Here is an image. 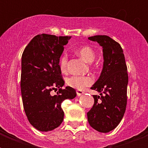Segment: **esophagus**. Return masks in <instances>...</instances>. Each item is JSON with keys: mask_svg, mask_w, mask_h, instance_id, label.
<instances>
[{"mask_svg": "<svg viewBox=\"0 0 148 148\" xmlns=\"http://www.w3.org/2000/svg\"><path fill=\"white\" fill-rule=\"evenodd\" d=\"M83 94H84V92L81 90H77V96H81V95H83Z\"/></svg>", "mask_w": 148, "mask_h": 148, "instance_id": "obj_1", "label": "esophagus"}]
</instances>
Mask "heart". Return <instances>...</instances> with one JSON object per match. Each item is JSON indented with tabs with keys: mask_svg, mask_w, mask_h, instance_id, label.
Instances as JSON below:
<instances>
[{
	"mask_svg": "<svg viewBox=\"0 0 148 148\" xmlns=\"http://www.w3.org/2000/svg\"><path fill=\"white\" fill-rule=\"evenodd\" d=\"M77 55L81 57L86 62L91 63L95 60V52L93 48L88 45H84L76 50ZM59 66L63 73L67 71V56L63 53L59 59ZM93 83V79L89 76H77L74 75L67 79V84L71 88L77 90H81L84 87L90 85Z\"/></svg>",
	"mask_w": 148,
	"mask_h": 148,
	"instance_id": "1",
	"label": "heart"
}]
</instances>
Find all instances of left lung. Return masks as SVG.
Returning <instances> with one entry per match:
<instances>
[{
  "label": "left lung",
  "instance_id": "1",
  "mask_svg": "<svg viewBox=\"0 0 148 148\" xmlns=\"http://www.w3.org/2000/svg\"><path fill=\"white\" fill-rule=\"evenodd\" d=\"M103 48V66L101 74L90 88L100 93L93 95L95 103L88 112L89 124L96 131L108 133L119 124L127 106L128 74L121 45L106 35L88 38Z\"/></svg>",
  "mask_w": 148,
  "mask_h": 148
}]
</instances>
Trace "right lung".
I'll list each match as a JSON object with an SVG mask.
<instances>
[{
	"instance_id": "right-lung-1",
	"label": "right lung",
	"mask_w": 148,
	"mask_h": 148,
	"mask_svg": "<svg viewBox=\"0 0 148 148\" xmlns=\"http://www.w3.org/2000/svg\"><path fill=\"white\" fill-rule=\"evenodd\" d=\"M71 37L38 34L25 47L21 58V90L24 111L29 122L40 131L57 128L64 120L61 103L76 97L71 87L62 89L64 81L59 59ZM57 95L50 91L57 90Z\"/></svg>"
}]
</instances>
